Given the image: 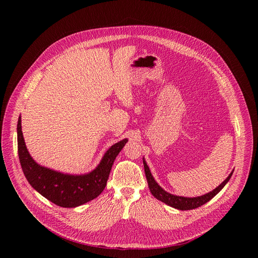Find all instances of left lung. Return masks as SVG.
<instances>
[{
	"label": "left lung",
	"mask_w": 258,
	"mask_h": 258,
	"mask_svg": "<svg viewBox=\"0 0 258 258\" xmlns=\"http://www.w3.org/2000/svg\"><path fill=\"white\" fill-rule=\"evenodd\" d=\"M143 165H144V171H145V175H146L147 184H148V187H150V190H151L152 195L159 201L165 203L166 205H168L172 208H175V209H179V210H191V209H196L202 205L206 204L207 202H209L213 197H215L222 190L233 173V170H232L231 173L228 175V178L221 185H219L215 189H213L212 191H210L204 196H201V197L185 198V197L174 196V195H171V194L165 191L164 189L155 181L153 174H152L150 168H148L144 158H143Z\"/></svg>",
	"instance_id": "1"
}]
</instances>
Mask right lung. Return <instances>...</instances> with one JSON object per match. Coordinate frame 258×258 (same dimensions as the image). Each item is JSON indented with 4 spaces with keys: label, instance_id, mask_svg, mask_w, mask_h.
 I'll return each mask as SVG.
<instances>
[{
    "label": "right lung",
    "instance_id": "1",
    "mask_svg": "<svg viewBox=\"0 0 258 258\" xmlns=\"http://www.w3.org/2000/svg\"><path fill=\"white\" fill-rule=\"evenodd\" d=\"M21 116L18 121V152L27 181L35 190L54 204L72 208L97 198L106 186L114 161L127 142L123 139L112 145L98 166L86 174L61 173L38 165L27 151L22 132Z\"/></svg>",
    "mask_w": 258,
    "mask_h": 258
}]
</instances>
